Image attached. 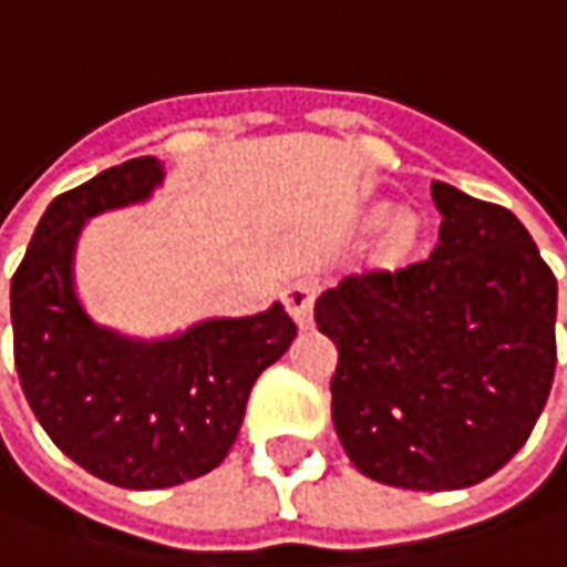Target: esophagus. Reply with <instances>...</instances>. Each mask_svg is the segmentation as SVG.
<instances>
[{
    "instance_id": "1",
    "label": "esophagus",
    "mask_w": 567,
    "mask_h": 567,
    "mask_svg": "<svg viewBox=\"0 0 567 567\" xmlns=\"http://www.w3.org/2000/svg\"><path fill=\"white\" fill-rule=\"evenodd\" d=\"M317 295H320V282L317 279H298V282H291L285 288V307H288V313L295 317V322L301 329H307L313 322V301H317Z\"/></svg>"
}]
</instances>
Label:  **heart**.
I'll return each instance as SVG.
<instances>
[{
	"label": "heart",
	"instance_id": "1",
	"mask_svg": "<svg viewBox=\"0 0 567 567\" xmlns=\"http://www.w3.org/2000/svg\"><path fill=\"white\" fill-rule=\"evenodd\" d=\"M377 213H382V206L377 209ZM417 235H420V223L411 209L389 213V216H385L380 225L377 250H380L382 260H389V264H399V260H404V257L414 250V245H417Z\"/></svg>",
	"mask_w": 567,
	"mask_h": 567
}]
</instances>
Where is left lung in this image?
<instances>
[{
    "mask_svg": "<svg viewBox=\"0 0 567 567\" xmlns=\"http://www.w3.org/2000/svg\"><path fill=\"white\" fill-rule=\"evenodd\" d=\"M426 260L344 276L313 317L339 348L332 423L363 477L464 489L534 433L556 377V276L505 206L433 182Z\"/></svg>",
    "mask_w": 567,
    "mask_h": 567,
    "instance_id": "obj_1",
    "label": "left lung"
}]
</instances>
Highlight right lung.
<instances>
[{
    "mask_svg": "<svg viewBox=\"0 0 567 567\" xmlns=\"http://www.w3.org/2000/svg\"><path fill=\"white\" fill-rule=\"evenodd\" d=\"M159 182V163L137 156L59 194L11 276L14 367L30 411L74 464L125 489H166L219 467L254 382L298 336L282 303L166 342L122 339L90 320L71 285L81 225Z\"/></svg>",
    "mask_w": 567,
    "mask_h": 567,
    "instance_id": "add662e5",
    "label": "right lung"
}]
</instances>
